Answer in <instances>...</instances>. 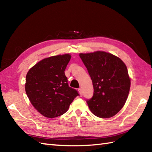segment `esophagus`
<instances>
[{
	"label": "esophagus",
	"instance_id": "1",
	"mask_svg": "<svg viewBox=\"0 0 152 152\" xmlns=\"http://www.w3.org/2000/svg\"><path fill=\"white\" fill-rule=\"evenodd\" d=\"M78 91H79V93H80V95H82V94H83L82 89L81 88H79V89H78Z\"/></svg>",
	"mask_w": 152,
	"mask_h": 152
}]
</instances>
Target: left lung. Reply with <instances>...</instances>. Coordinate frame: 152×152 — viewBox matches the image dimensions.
Here are the masks:
<instances>
[{
	"label": "left lung",
	"mask_w": 152,
	"mask_h": 152,
	"mask_svg": "<svg viewBox=\"0 0 152 152\" xmlns=\"http://www.w3.org/2000/svg\"><path fill=\"white\" fill-rule=\"evenodd\" d=\"M92 80L93 95L86 102L96 116L108 118L115 115L124 106L131 86L127 66L111 53L96 51L80 53Z\"/></svg>",
	"instance_id": "1"
}]
</instances>
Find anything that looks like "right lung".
<instances>
[{
	"instance_id": "obj_1",
	"label": "right lung",
	"mask_w": 152,
	"mask_h": 152,
	"mask_svg": "<svg viewBox=\"0 0 152 152\" xmlns=\"http://www.w3.org/2000/svg\"><path fill=\"white\" fill-rule=\"evenodd\" d=\"M70 55L53 56L40 61L28 70L25 91L31 104L42 115L53 118L64 114L74 98L80 95L70 88L64 70Z\"/></svg>"
}]
</instances>
